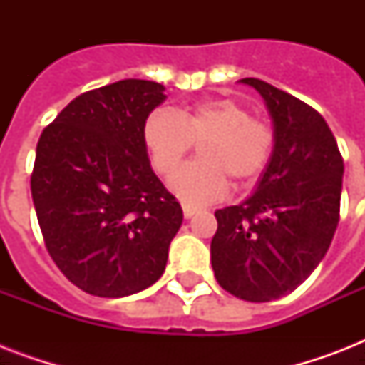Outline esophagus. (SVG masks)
<instances>
[{
	"label": "esophagus",
	"instance_id": "esophagus-1",
	"mask_svg": "<svg viewBox=\"0 0 365 365\" xmlns=\"http://www.w3.org/2000/svg\"><path fill=\"white\" fill-rule=\"evenodd\" d=\"M182 208H183V217H185V220L193 217L195 214L199 212V208H197V206H191V205H183Z\"/></svg>",
	"mask_w": 365,
	"mask_h": 365
}]
</instances>
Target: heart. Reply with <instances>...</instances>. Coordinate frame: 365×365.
Masks as SVG:
<instances>
[{"instance_id": "b5f03b06", "label": "heart", "mask_w": 365, "mask_h": 365, "mask_svg": "<svg viewBox=\"0 0 365 365\" xmlns=\"http://www.w3.org/2000/svg\"><path fill=\"white\" fill-rule=\"evenodd\" d=\"M143 143L151 165L166 176L193 143L205 141L200 161L172 175L168 189L187 205H206L227 191V178L246 185L265 170L272 153L271 126L250 119L248 110L229 98H212L168 111H153L143 123Z\"/></svg>"}]
</instances>
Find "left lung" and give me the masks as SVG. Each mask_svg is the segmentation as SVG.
Returning a JSON list of instances; mask_svg holds the SVG:
<instances>
[{"instance_id": "1", "label": "left lung", "mask_w": 365, "mask_h": 365, "mask_svg": "<svg viewBox=\"0 0 365 365\" xmlns=\"http://www.w3.org/2000/svg\"><path fill=\"white\" fill-rule=\"evenodd\" d=\"M272 123V153L240 205L216 210L212 269L229 294L265 303L294 292L328 252L339 223L345 165L324 117L269 83L246 77Z\"/></svg>"}]
</instances>
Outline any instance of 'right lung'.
Segmentation results:
<instances>
[{"instance_id":"1","label":"right lung","mask_w":365,"mask_h":365,"mask_svg":"<svg viewBox=\"0 0 365 365\" xmlns=\"http://www.w3.org/2000/svg\"><path fill=\"white\" fill-rule=\"evenodd\" d=\"M165 100L155 81L111 83L71 100L37 142V222L54 263L87 294L126 297L165 272L183 212L142 136Z\"/></svg>"}]
</instances>
